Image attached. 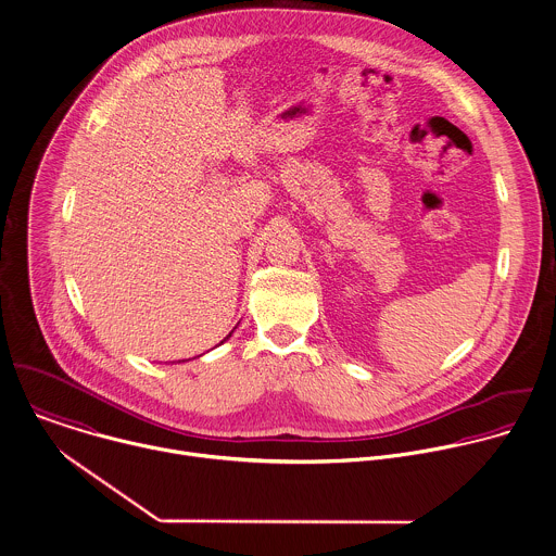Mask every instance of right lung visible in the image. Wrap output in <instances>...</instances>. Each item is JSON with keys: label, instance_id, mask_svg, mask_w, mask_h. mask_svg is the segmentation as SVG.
<instances>
[{"label": "right lung", "instance_id": "add662e5", "mask_svg": "<svg viewBox=\"0 0 556 556\" xmlns=\"http://www.w3.org/2000/svg\"><path fill=\"white\" fill-rule=\"evenodd\" d=\"M229 338H231V333H229V336H227V338H225V340H229ZM225 340H223V342H225Z\"/></svg>", "mask_w": 556, "mask_h": 556}]
</instances>
